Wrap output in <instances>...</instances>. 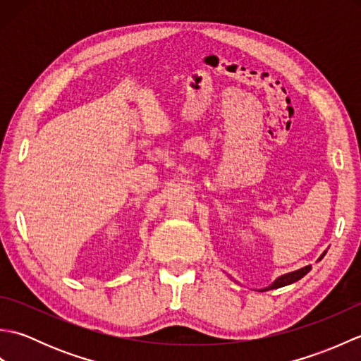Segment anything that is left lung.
<instances>
[{"label":"left lung","instance_id":"left-lung-1","mask_svg":"<svg viewBox=\"0 0 361 361\" xmlns=\"http://www.w3.org/2000/svg\"><path fill=\"white\" fill-rule=\"evenodd\" d=\"M324 255H326V251L323 252V255L319 256V259H318V260L323 259V257H324ZM309 271H310V265L299 268V270H296V271H291V273L282 274V276H279V278H276V279L273 281V283H270V286H268V287H265V288H260V291H268V290H273V288H279V287L290 286V283H293V282L299 281L301 278H304V276L307 274Z\"/></svg>","mask_w":361,"mask_h":361}]
</instances>
